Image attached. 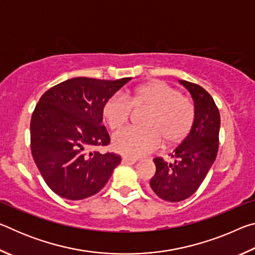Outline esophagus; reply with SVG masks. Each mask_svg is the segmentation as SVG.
I'll return each instance as SVG.
<instances>
[{
	"label": "esophagus",
	"instance_id": "1",
	"mask_svg": "<svg viewBox=\"0 0 255 255\" xmlns=\"http://www.w3.org/2000/svg\"><path fill=\"white\" fill-rule=\"evenodd\" d=\"M137 162L136 158H129V157H123V164H129V165H132Z\"/></svg>",
	"mask_w": 255,
	"mask_h": 255
}]
</instances>
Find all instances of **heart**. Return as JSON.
<instances>
[{
  "label": "heart",
  "mask_w": 255,
  "mask_h": 255,
  "mask_svg": "<svg viewBox=\"0 0 255 255\" xmlns=\"http://www.w3.org/2000/svg\"><path fill=\"white\" fill-rule=\"evenodd\" d=\"M131 108H148L144 118L146 127H128L114 136L116 152L129 157H139L156 150L163 140L166 145L182 141L195 122V105L179 90L163 81L138 86L127 96L109 98L103 106V118L111 130L128 123Z\"/></svg>",
  "instance_id": "b5f03b06"
}]
</instances>
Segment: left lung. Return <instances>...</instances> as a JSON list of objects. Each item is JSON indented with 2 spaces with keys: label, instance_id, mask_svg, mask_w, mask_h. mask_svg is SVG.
<instances>
[{
  "label": "left lung",
  "instance_id": "1",
  "mask_svg": "<svg viewBox=\"0 0 255 255\" xmlns=\"http://www.w3.org/2000/svg\"><path fill=\"white\" fill-rule=\"evenodd\" d=\"M195 102V122L188 136L171 153L174 163L155 157L150 189L161 199L179 202L195 193L215 162L219 145L221 116L214 99L202 86L179 81Z\"/></svg>",
  "mask_w": 255,
  "mask_h": 255
}]
</instances>
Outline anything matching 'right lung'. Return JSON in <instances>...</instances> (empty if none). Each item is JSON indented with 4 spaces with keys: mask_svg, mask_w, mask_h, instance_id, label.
Here are the masks:
<instances>
[{
    "mask_svg": "<svg viewBox=\"0 0 255 255\" xmlns=\"http://www.w3.org/2000/svg\"><path fill=\"white\" fill-rule=\"evenodd\" d=\"M130 80L74 77L41 96L30 122V147L41 176L56 195L70 200L96 195L119 165V155L90 149L110 143L102 125L103 106Z\"/></svg>",
    "mask_w": 255,
    "mask_h": 255,
    "instance_id": "add662e5",
    "label": "right lung"
}]
</instances>
